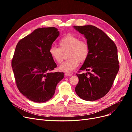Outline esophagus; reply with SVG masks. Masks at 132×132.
Instances as JSON below:
<instances>
[{"instance_id": "1", "label": "esophagus", "mask_w": 132, "mask_h": 132, "mask_svg": "<svg viewBox=\"0 0 132 132\" xmlns=\"http://www.w3.org/2000/svg\"><path fill=\"white\" fill-rule=\"evenodd\" d=\"M64 75L65 76H67V77H71V76H72V74L69 73H65Z\"/></svg>"}]
</instances>
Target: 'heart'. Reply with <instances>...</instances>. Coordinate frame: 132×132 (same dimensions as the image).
I'll use <instances>...</instances> for the list:
<instances>
[{"mask_svg":"<svg viewBox=\"0 0 132 132\" xmlns=\"http://www.w3.org/2000/svg\"><path fill=\"white\" fill-rule=\"evenodd\" d=\"M59 48L51 46L49 53L54 61L59 64L63 61V52L68 51L67 61L59 67V69L64 72L69 73L79 65V62H85L89 53V47L86 41L80 40V38L72 34H67L59 42Z\"/></svg>","mask_w":132,"mask_h":132,"instance_id":"heart-1","label":"heart"}]
</instances>
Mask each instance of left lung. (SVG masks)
Wrapping results in <instances>:
<instances>
[{
  "label": "left lung",
  "mask_w": 132,
  "mask_h": 132,
  "mask_svg": "<svg viewBox=\"0 0 132 132\" xmlns=\"http://www.w3.org/2000/svg\"><path fill=\"white\" fill-rule=\"evenodd\" d=\"M74 28L84 35L89 47L88 57L79 70L90 71L77 74L79 82L75 90L84 100H97L109 93L118 72L117 48L104 32L96 27L74 26Z\"/></svg>",
  "instance_id": "8db88e82"
}]
</instances>
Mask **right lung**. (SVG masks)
Returning <instances> with one entry per match:
<instances>
[{
	"label": "right lung",
	"instance_id": "obj_1",
	"mask_svg": "<svg viewBox=\"0 0 132 132\" xmlns=\"http://www.w3.org/2000/svg\"><path fill=\"white\" fill-rule=\"evenodd\" d=\"M59 35L55 27L39 28L16 46L11 62L16 83L19 91L32 101H48L64 78L62 72H51L57 64L49 50Z\"/></svg>",
	"mask_w": 132,
	"mask_h": 132
}]
</instances>
